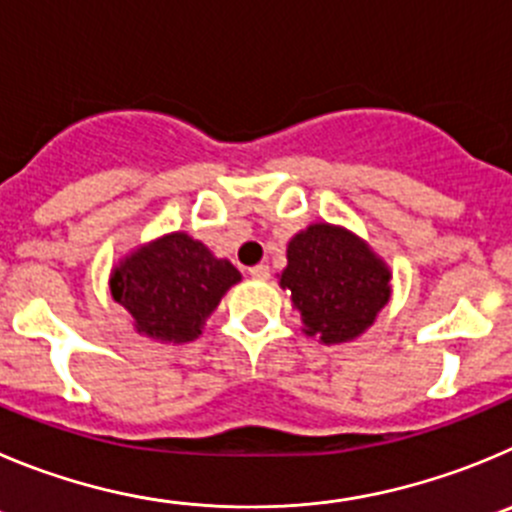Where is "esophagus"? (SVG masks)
Masks as SVG:
<instances>
[{
	"mask_svg": "<svg viewBox=\"0 0 512 512\" xmlns=\"http://www.w3.org/2000/svg\"><path fill=\"white\" fill-rule=\"evenodd\" d=\"M250 275L255 280H267V278H270V267H267V265H255V267H250Z\"/></svg>",
	"mask_w": 512,
	"mask_h": 512,
	"instance_id": "1",
	"label": "esophagus"
}]
</instances>
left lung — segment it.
Here are the masks:
<instances>
[{
	"instance_id": "obj_1",
	"label": "left lung",
	"mask_w": 512,
	"mask_h": 512,
	"mask_svg": "<svg viewBox=\"0 0 512 512\" xmlns=\"http://www.w3.org/2000/svg\"><path fill=\"white\" fill-rule=\"evenodd\" d=\"M389 278L384 262L351 232L310 224L290 240L280 285L290 290L305 333L341 343L361 336L389 303Z\"/></svg>"
}]
</instances>
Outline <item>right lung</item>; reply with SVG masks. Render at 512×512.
<instances>
[{
    "instance_id": "obj_1",
    "label": "right lung",
    "mask_w": 512,
    "mask_h": 512,
    "mask_svg": "<svg viewBox=\"0 0 512 512\" xmlns=\"http://www.w3.org/2000/svg\"><path fill=\"white\" fill-rule=\"evenodd\" d=\"M240 283L232 262L217 260L202 242L174 232L126 257L111 278V293L156 341H194L222 295Z\"/></svg>"
}]
</instances>
